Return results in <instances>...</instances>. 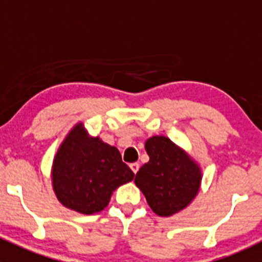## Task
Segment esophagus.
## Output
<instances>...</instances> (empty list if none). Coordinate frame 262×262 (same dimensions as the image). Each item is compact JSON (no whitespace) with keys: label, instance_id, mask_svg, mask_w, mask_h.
<instances>
[{"label":"esophagus","instance_id":"esophagus-1","mask_svg":"<svg viewBox=\"0 0 262 262\" xmlns=\"http://www.w3.org/2000/svg\"><path fill=\"white\" fill-rule=\"evenodd\" d=\"M129 167L132 168V171H133L134 173H137V172H138V170H139V163L138 162H133V163H130V165H129Z\"/></svg>","mask_w":262,"mask_h":262}]
</instances>
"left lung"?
<instances>
[{
    "label": "left lung",
    "instance_id": "obj_1",
    "mask_svg": "<svg viewBox=\"0 0 262 262\" xmlns=\"http://www.w3.org/2000/svg\"><path fill=\"white\" fill-rule=\"evenodd\" d=\"M144 147L149 161L137 172L136 185L157 215L170 216L180 212L199 191V166L166 137H152Z\"/></svg>",
    "mask_w": 262,
    "mask_h": 262
}]
</instances>
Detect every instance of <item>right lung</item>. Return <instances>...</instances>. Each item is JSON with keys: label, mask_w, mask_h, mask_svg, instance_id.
Returning <instances> with one entry per match:
<instances>
[{"label": "right lung", "mask_w": 262, "mask_h": 262, "mask_svg": "<svg viewBox=\"0 0 262 262\" xmlns=\"http://www.w3.org/2000/svg\"><path fill=\"white\" fill-rule=\"evenodd\" d=\"M53 189L64 207L82 214L101 212L113 191L134 179L115 147L100 138H90L77 124L54 157Z\"/></svg>", "instance_id": "add662e5"}]
</instances>
